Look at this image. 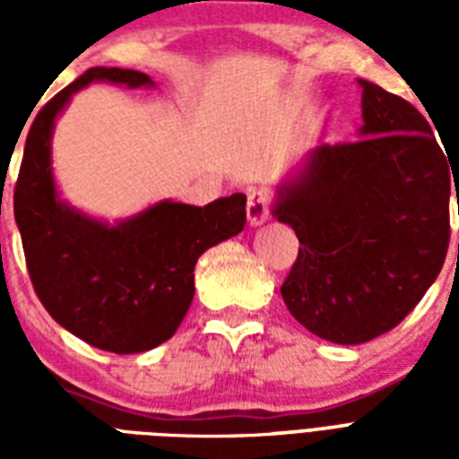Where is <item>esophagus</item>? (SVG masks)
Listing matches in <instances>:
<instances>
[{"mask_svg":"<svg viewBox=\"0 0 459 459\" xmlns=\"http://www.w3.org/2000/svg\"><path fill=\"white\" fill-rule=\"evenodd\" d=\"M272 219V197L266 190H252L247 195V221L259 226Z\"/></svg>","mask_w":459,"mask_h":459,"instance_id":"esophagus-1","label":"esophagus"}]
</instances>
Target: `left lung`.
<instances>
[{"mask_svg": "<svg viewBox=\"0 0 459 459\" xmlns=\"http://www.w3.org/2000/svg\"><path fill=\"white\" fill-rule=\"evenodd\" d=\"M357 82L362 138L316 147L273 209L300 240L281 286L288 312L338 345L391 331L424 298L448 255L457 180L417 107Z\"/></svg>", "mask_w": 459, "mask_h": 459, "instance_id": "obj_1", "label": "left lung"}]
</instances>
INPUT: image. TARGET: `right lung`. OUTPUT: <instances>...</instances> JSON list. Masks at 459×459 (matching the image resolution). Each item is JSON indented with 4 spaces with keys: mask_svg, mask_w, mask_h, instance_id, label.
Masks as SVG:
<instances>
[{
    "mask_svg": "<svg viewBox=\"0 0 459 459\" xmlns=\"http://www.w3.org/2000/svg\"><path fill=\"white\" fill-rule=\"evenodd\" d=\"M92 81L152 85L140 71L97 66L56 92L25 138L13 216L32 288L52 319L92 348L131 355L176 333L193 302L200 255L245 229V195L207 207L159 202L118 226L66 207L54 187L49 138L64 104Z\"/></svg>",
    "mask_w": 459,
    "mask_h": 459,
    "instance_id": "add662e5",
    "label": "right lung"
}]
</instances>
